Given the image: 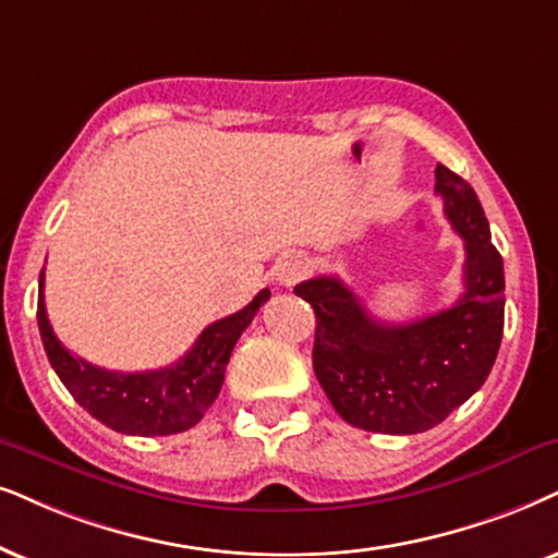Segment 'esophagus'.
Listing matches in <instances>:
<instances>
[{"label": "esophagus", "mask_w": 558, "mask_h": 558, "mask_svg": "<svg viewBox=\"0 0 558 558\" xmlns=\"http://www.w3.org/2000/svg\"><path fill=\"white\" fill-rule=\"evenodd\" d=\"M306 275H308V263L303 257H288L278 267V280L280 286L286 288H293L295 283H301Z\"/></svg>", "instance_id": "esophagus-1"}]
</instances>
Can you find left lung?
<instances>
[{
	"label": "left lung",
	"mask_w": 558,
	"mask_h": 558,
	"mask_svg": "<svg viewBox=\"0 0 558 558\" xmlns=\"http://www.w3.org/2000/svg\"><path fill=\"white\" fill-rule=\"evenodd\" d=\"M435 193L466 246L463 293L450 308L386 324L335 275L295 286L316 314V378L337 414L368 433L417 435L440 425L482 389L502 342L505 267L482 203L442 165Z\"/></svg>",
	"instance_id": "obj_1"
}]
</instances>
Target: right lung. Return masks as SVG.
<instances>
[{"mask_svg":"<svg viewBox=\"0 0 558 558\" xmlns=\"http://www.w3.org/2000/svg\"><path fill=\"white\" fill-rule=\"evenodd\" d=\"M38 286V329L56 376L76 399V404L87 409L97 422L116 433L141 437L185 433L203 420L221 391L223 373L236 340L255 319L259 306L270 299V291L265 288L242 312L210 324L201 331L193 348L167 368L118 373L97 368L63 348L46 314L44 272Z\"/></svg>","mask_w":558,"mask_h":558,"instance_id":"obj_1","label":"right lung"}]
</instances>
